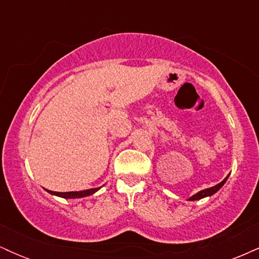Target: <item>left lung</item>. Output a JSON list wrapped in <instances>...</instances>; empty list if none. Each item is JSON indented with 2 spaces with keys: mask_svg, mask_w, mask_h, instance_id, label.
<instances>
[{
  "mask_svg": "<svg viewBox=\"0 0 259 259\" xmlns=\"http://www.w3.org/2000/svg\"><path fill=\"white\" fill-rule=\"evenodd\" d=\"M227 179H228V177L225 178V179L223 180L222 183H219L218 185H215V186H213V187H209V189H206V190H202V191L197 192V194L192 196V197H190V198H189V201H196V200H201V198H203V197H207V196H212L213 194H215V192L218 191V190L221 189V187H222L223 185H224V184H225V181H227Z\"/></svg>",
  "mask_w": 259,
  "mask_h": 259,
  "instance_id": "1",
  "label": "left lung"
}]
</instances>
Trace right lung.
Masks as SVG:
<instances>
[{"instance_id":"obj_1","label":"right lung","mask_w":259,"mask_h":259,"mask_svg":"<svg viewBox=\"0 0 259 259\" xmlns=\"http://www.w3.org/2000/svg\"><path fill=\"white\" fill-rule=\"evenodd\" d=\"M99 189L100 187H97V189L84 190V191H72V192H56V191H50V190H47V191H49L50 194L59 196V197H63V198H81V197H86V196L95 194Z\"/></svg>"}]
</instances>
